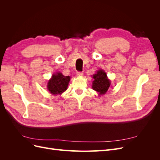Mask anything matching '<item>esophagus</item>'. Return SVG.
<instances>
[{
  "instance_id": "34e87169",
  "label": "esophagus",
  "mask_w": 160,
  "mask_h": 160,
  "mask_svg": "<svg viewBox=\"0 0 160 160\" xmlns=\"http://www.w3.org/2000/svg\"><path fill=\"white\" fill-rule=\"evenodd\" d=\"M83 75V72H77V76H79V77H81L82 75Z\"/></svg>"
}]
</instances>
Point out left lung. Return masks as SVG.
Instances as JSON below:
<instances>
[{
    "label": "left lung",
    "mask_w": 160,
    "mask_h": 160,
    "mask_svg": "<svg viewBox=\"0 0 160 160\" xmlns=\"http://www.w3.org/2000/svg\"><path fill=\"white\" fill-rule=\"evenodd\" d=\"M93 78L94 81L92 83V88L98 92L99 95H105L111 85V81L108 78L106 72L102 69H99L93 75Z\"/></svg>",
    "instance_id": "left-lung-1"
}]
</instances>
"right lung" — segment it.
I'll return each mask as SVG.
<instances>
[{"instance_id": "obj_1", "label": "right lung", "mask_w": 160, "mask_h": 160, "mask_svg": "<svg viewBox=\"0 0 160 160\" xmlns=\"http://www.w3.org/2000/svg\"><path fill=\"white\" fill-rule=\"evenodd\" d=\"M70 79L69 76H64L60 72H56L48 81L47 89L52 95H61L68 88Z\"/></svg>"}]
</instances>
